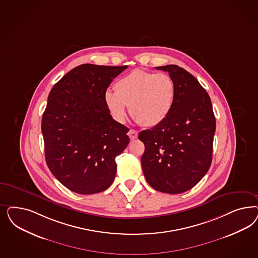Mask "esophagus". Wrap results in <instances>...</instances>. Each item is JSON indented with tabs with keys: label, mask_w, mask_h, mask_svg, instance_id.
Instances as JSON below:
<instances>
[{
	"label": "esophagus",
	"mask_w": 258,
	"mask_h": 258,
	"mask_svg": "<svg viewBox=\"0 0 258 258\" xmlns=\"http://www.w3.org/2000/svg\"><path fill=\"white\" fill-rule=\"evenodd\" d=\"M138 131H136V130H133V129H131L130 131H129V133H128V136H129V138L131 139V140H136L137 138H138Z\"/></svg>",
	"instance_id": "1"
}]
</instances>
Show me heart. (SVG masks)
I'll use <instances>...</instances> for the list:
<instances>
[{
    "label": "heart",
    "instance_id": "b5f03b06",
    "mask_svg": "<svg viewBox=\"0 0 258 258\" xmlns=\"http://www.w3.org/2000/svg\"><path fill=\"white\" fill-rule=\"evenodd\" d=\"M175 99L176 86L171 76L141 69L117 80L115 91L104 93V103L115 120L124 122L129 105L131 116L145 127L162 124L172 113Z\"/></svg>",
    "mask_w": 258,
    "mask_h": 258
}]
</instances>
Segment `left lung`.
Listing matches in <instances>:
<instances>
[{
  "label": "left lung",
  "instance_id": "8db88e82",
  "mask_svg": "<svg viewBox=\"0 0 258 258\" xmlns=\"http://www.w3.org/2000/svg\"><path fill=\"white\" fill-rule=\"evenodd\" d=\"M156 68L173 78L176 99L162 124L139 135L145 146L142 171L155 190L181 194L200 182L211 166L216 117L208 93L194 76L175 64Z\"/></svg>",
  "mask_w": 258,
  "mask_h": 258
}]
</instances>
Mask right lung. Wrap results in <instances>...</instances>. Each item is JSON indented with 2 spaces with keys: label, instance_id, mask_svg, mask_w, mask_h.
Instances as JSON below:
<instances>
[{
  "label": "right lung",
  "instance_id": "obj_1",
  "mask_svg": "<svg viewBox=\"0 0 258 258\" xmlns=\"http://www.w3.org/2000/svg\"><path fill=\"white\" fill-rule=\"evenodd\" d=\"M127 67L82 64L50 91L42 119L45 160L70 191L97 194L114 181L115 158L129 143V129L110 115L104 93Z\"/></svg>",
  "mask_w": 258,
  "mask_h": 258
}]
</instances>
